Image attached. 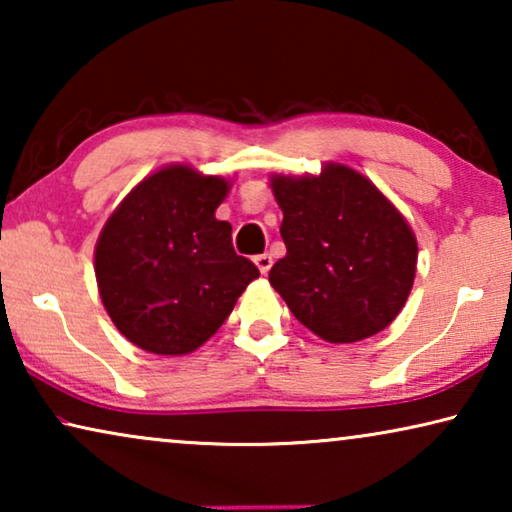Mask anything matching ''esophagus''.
<instances>
[{
  "instance_id": "1",
  "label": "esophagus",
  "mask_w": 512,
  "mask_h": 512,
  "mask_svg": "<svg viewBox=\"0 0 512 512\" xmlns=\"http://www.w3.org/2000/svg\"><path fill=\"white\" fill-rule=\"evenodd\" d=\"M254 263H256V268L263 272V275H268L270 268H272V256H268V254H261V256H256V258H254Z\"/></svg>"
}]
</instances>
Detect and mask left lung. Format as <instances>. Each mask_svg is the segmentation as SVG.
I'll list each match as a JSON object with an SVG mask.
<instances>
[{
  "mask_svg": "<svg viewBox=\"0 0 512 512\" xmlns=\"http://www.w3.org/2000/svg\"><path fill=\"white\" fill-rule=\"evenodd\" d=\"M286 256L270 284L300 324L326 342H359L403 310L417 270V240L403 214L352 167L270 179Z\"/></svg>",
  "mask_w": 512,
  "mask_h": 512,
  "instance_id": "left-lung-1",
  "label": "left lung"
}]
</instances>
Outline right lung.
Masks as SVG:
<instances>
[{
	"label": "right lung",
	"instance_id": "right-lung-1",
	"mask_svg": "<svg viewBox=\"0 0 512 512\" xmlns=\"http://www.w3.org/2000/svg\"><path fill=\"white\" fill-rule=\"evenodd\" d=\"M228 191L226 179L170 165L139 181L104 223L97 289L118 331L144 352H195L261 275L214 216Z\"/></svg>",
	"mask_w": 512,
	"mask_h": 512
}]
</instances>
